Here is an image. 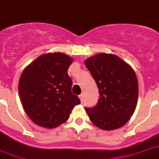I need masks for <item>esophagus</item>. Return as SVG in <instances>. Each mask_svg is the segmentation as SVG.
Here are the masks:
<instances>
[{
	"label": "esophagus",
	"instance_id": "esophagus-1",
	"mask_svg": "<svg viewBox=\"0 0 159 159\" xmlns=\"http://www.w3.org/2000/svg\"><path fill=\"white\" fill-rule=\"evenodd\" d=\"M79 98H80V100H81V101L83 102V100H84V95L83 94L79 95Z\"/></svg>",
	"mask_w": 159,
	"mask_h": 159
}]
</instances>
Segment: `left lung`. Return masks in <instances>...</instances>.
Masks as SVG:
<instances>
[{
  "mask_svg": "<svg viewBox=\"0 0 159 159\" xmlns=\"http://www.w3.org/2000/svg\"><path fill=\"white\" fill-rule=\"evenodd\" d=\"M99 89L97 104L85 108L98 128L113 130L123 126L134 113L138 81L133 68L118 56L100 53L84 61Z\"/></svg>",
  "mask_w": 159,
  "mask_h": 159,
  "instance_id": "left-lung-1",
  "label": "left lung"
}]
</instances>
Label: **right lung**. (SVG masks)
<instances>
[{"label": "right lung", "instance_id": "add662e5", "mask_svg": "<svg viewBox=\"0 0 159 159\" xmlns=\"http://www.w3.org/2000/svg\"><path fill=\"white\" fill-rule=\"evenodd\" d=\"M73 59L61 52L41 55L28 65L19 81L23 109L35 124L56 128L69 118L81 101L71 93L67 70Z\"/></svg>", "mask_w": 159, "mask_h": 159}]
</instances>
